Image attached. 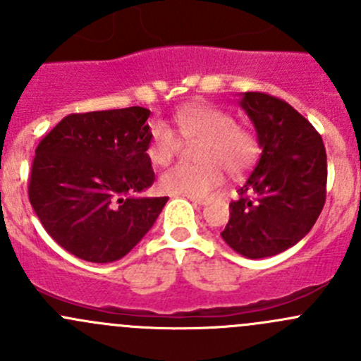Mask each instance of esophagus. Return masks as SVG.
I'll return each instance as SVG.
<instances>
[{"mask_svg": "<svg viewBox=\"0 0 361 361\" xmlns=\"http://www.w3.org/2000/svg\"><path fill=\"white\" fill-rule=\"evenodd\" d=\"M185 197L190 199V201L195 204H206V201H207L206 197H201V195H185Z\"/></svg>", "mask_w": 361, "mask_h": 361, "instance_id": "1", "label": "esophagus"}]
</instances>
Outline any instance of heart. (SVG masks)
<instances>
[{
    "label": "heart",
    "mask_w": 361,
    "mask_h": 361,
    "mask_svg": "<svg viewBox=\"0 0 361 361\" xmlns=\"http://www.w3.org/2000/svg\"><path fill=\"white\" fill-rule=\"evenodd\" d=\"M173 133L157 122L150 129L147 155L155 166H166L178 155L181 143L195 145L194 164H176L159 178L160 190L174 195H204L221 183L224 171L239 176L250 169L260 154L258 140L248 127L221 108L209 104H188L174 113Z\"/></svg>",
    "instance_id": "1"
}]
</instances>
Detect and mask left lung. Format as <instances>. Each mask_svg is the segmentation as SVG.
<instances>
[{"label":"left lung","instance_id":"1","mask_svg":"<svg viewBox=\"0 0 361 361\" xmlns=\"http://www.w3.org/2000/svg\"><path fill=\"white\" fill-rule=\"evenodd\" d=\"M241 106L258 134L262 155L221 238L248 258L292 248L312 228L326 199V152L307 118L279 97L246 92Z\"/></svg>","mask_w":361,"mask_h":361}]
</instances>
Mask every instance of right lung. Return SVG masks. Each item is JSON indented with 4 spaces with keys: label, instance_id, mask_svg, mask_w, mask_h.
Listing matches in <instances>:
<instances>
[{
    "label": "right lung",
    "instance_id": "obj_1",
    "mask_svg": "<svg viewBox=\"0 0 361 361\" xmlns=\"http://www.w3.org/2000/svg\"><path fill=\"white\" fill-rule=\"evenodd\" d=\"M148 116L141 106L71 113L36 147L29 202L50 238L82 260L126 257L167 202L136 197L155 180Z\"/></svg>",
    "mask_w": 361,
    "mask_h": 361
}]
</instances>
